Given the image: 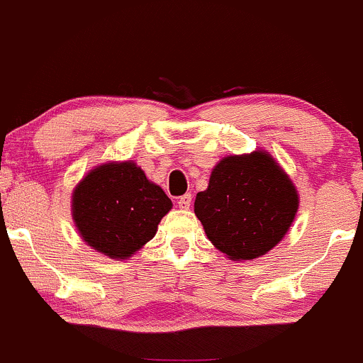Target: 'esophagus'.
<instances>
[{
	"mask_svg": "<svg viewBox=\"0 0 363 363\" xmlns=\"http://www.w3.org/2000/svg\"><path fill=\"white\" fill-rule=\"evenodd\" d=\"M191 200H193V196H191L189 193H188V194H184V196L179 198V200H177L179 208H181V210H188L189 206H191Z\"/></svg>",
	"mask_w": 363,
	"mask_h": 363,
	"instance_id": "obj_1",
	"label": "esophagus"
}]
</instances>
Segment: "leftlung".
Here are the masks:
<instances>
[{
	"instance_id": "obj_1",
	"label": "left lung",
	"mask_w": 363,
	"mask_h": 363,
	"mask_svg": "<svg viewBox=\"0 0 363 363\" xmlns=\"http://www.w3.org/2000/svg\"><path fill=\"white\" fill-rule=\"evenodd\" d=\"M298 210V193L267 151L233 155L217 163L194 213L208 240L233 260H253L284 238Z\"/></svg>"
}]
</instances>
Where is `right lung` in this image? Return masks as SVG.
<instances>
[{"label": "right lung", "instance_id": "obj_1", "mask_svg": "<svg viewBox=\"0 0 363 363\" xmlns=\"http://www.w3.org/2000/svg\"><path fill=\"white\" fill-rule=\"evenodd\" d=\"M172 201L136 163H105L79 182L72 196L82 240L110 258H127L157 234Z\"/></svg>", "mask_w": 363, "mask_h": 363}]
</instances>
